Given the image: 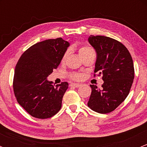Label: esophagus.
<instances>
[{"label": "esophagus", "instance_id": "obj_1", "mask_svg": "<svg viewBox=\"0 0 147 147\" xmlns=\"http://www.w3.org/2000/svg\"><path fill=\"white\" fill-rule=\"evenodd\" d=\"M70 86L71 87H80L81 86V84H79V83H71Z\"/></svg>", "mask_w": 147, "mask_h": 147}]
</instances>
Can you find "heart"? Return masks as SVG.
I'll list each match as a JSON object with an SVG mask.
<instances>
[{"label": "heart", "instance_id": "b5f03b06", "mask_svg": "<svg viewBox=\"0 0 147 147\" xmlns=\"http://www.w3.org/2000/svg\"><path fill=\"white\" fill-rule=\"evenodd\" d=\"M94 53V50H93L92 48L89 47V46H86V45L81 46V47H80L79 49H78V53H79V55L81 57H84V56L87 55L88 54H90V53ZM69 50H67V51L65 52L64 55H63V59H62V61L64 62L65 60H66L67 57V56L69 55ZM71 77H72L74 80H80L82 79L83 75L82 74H80V73H73L71 75Z\"/></svg>", "mask_w": 147, "mask_h": 147}]
</instances>
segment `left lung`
<instances>
[{
    "label": "left lung",
    "mask_w": 147,
    "mask_h": 147,
    "mask_svg": "<svg viewBox=\"0 0 147 147\" xmlns=\"http://www.w3.org/2000/svg\"><path fill=\"white\" fill-rule=\"evenodd\" d=\"M88 42L96 50L94 73L102 75V88L90 84L92 93L87 106L96 112L115 110L129 93L134 78L133 60L127 47L106 36L91 35Z\"/></svg>",
    "instance_id": "obj_1"
}]
</instances>
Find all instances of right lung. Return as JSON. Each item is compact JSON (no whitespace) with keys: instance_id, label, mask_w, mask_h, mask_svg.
Instances as JSON below:
<instances>
[{"instance_id":"right-lung-1","label":"right lung","mask_w":147,"mask_h":147,"mask_svg":"<svg viewBox=\"0 0 147 147\" xmlns=\"http://www.w3.org/2000/svg\"><path fill=\"white\" fill-rule=\"evenodd\" d=\"M69 45L61 38L45 40L29 47L18 61L14 94L19 105L33 117L50 118L61 109L68 83L55 85L47 77L60 65Z\"/></svg>"}]
</instances>
